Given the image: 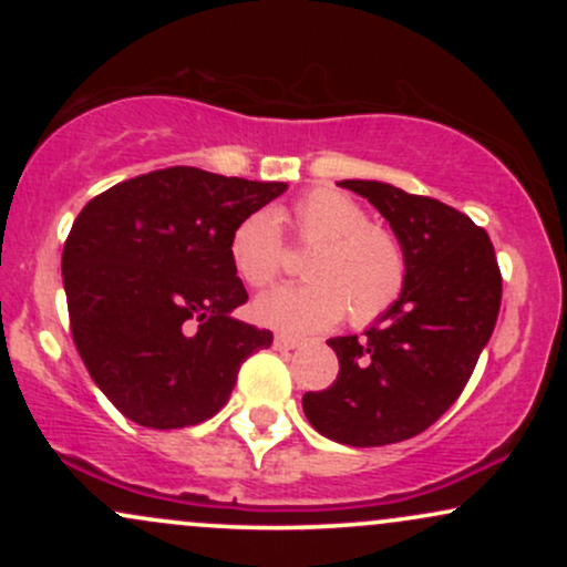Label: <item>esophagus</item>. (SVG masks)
Instances as JSON below:
<instances>
[{
    "label": "esophagus",
    "instance_id": "obj_1",
    "mask_svg": "<svg viewBox=\"0 0 567 567\" xmlns=\"http://www.w3.org/2000/svg\"><path fill=\"white\" fill-rule=\"evenodd\" d=\"M298 347H301V338L288 336V333H277L275 336V349H279V351H290V349H298Z\"/></svg>",
    "mask_w": 567,
    "mask_h": 567
}]
</instances>
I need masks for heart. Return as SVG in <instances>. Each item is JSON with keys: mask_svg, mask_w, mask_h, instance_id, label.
Returning a JSON list of instances; mask_svg holds the SVG:
<instances>
[{"mask_svg": "<svg viewBox=\"0 0 567 567\" xmlns=\"http://www.w3.org/2000/svg\"><path fill=\"white\" fill-rule=\"evenodd\" d=\"M279 226L298 245L311 247L301 266L306 282L258 298L252 315L261 324L282 333H317L333 328L347 311L354 324H370L405 290L408 258L400 239L370 224L365 207L336 188H315L288 210L275 216L258 210L234 226L229 258L250 288H269L282 271Z\"/></svg>", "mask_w": 567, "mask_h": 567, "instance_id": "1", "label": "heart"}]
</instances>
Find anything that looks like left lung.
<instances>
[{
    "mask_svg": "<svg viewBox=\"0 0 567 567\" xmlns=\"http://www.w3.org/2000/svg\"><path fill=\"white\" fill-rule=\"evenodd\" d=\"M392 226L408 258L405 290L362 336L330 338L338 379L303 394L309 424L351 447L421 434L458 400L501 309L491 237L445 202L381 181H341Z\"/></svg>",
    "mask_w": 567,
    "mask_h": 567,
    "instance_id": "1",
    "label": "left lung"
}]
</instances>
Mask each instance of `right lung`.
Wrapping results in <instances>:
<instances>
[{
	"instance_id": "right-lung-1",
	"label": "right lung",
	"mask_w": 567,
	"mask_h": 567,
	"mask_svg": "<svg viewBox=\"0 0 567 567\" xmlns=\"http://www.w3.org/2000/svg\"><path fill=\"white\" fill-rule=\"evenodd\" d=\"M288 188L165 167L82 207L63 245L71 336L84 368L135 424L181 429L229 402L271 330L234 320L247 301L229 258L239 220Z\"/></svg>"
}]
</instances>
